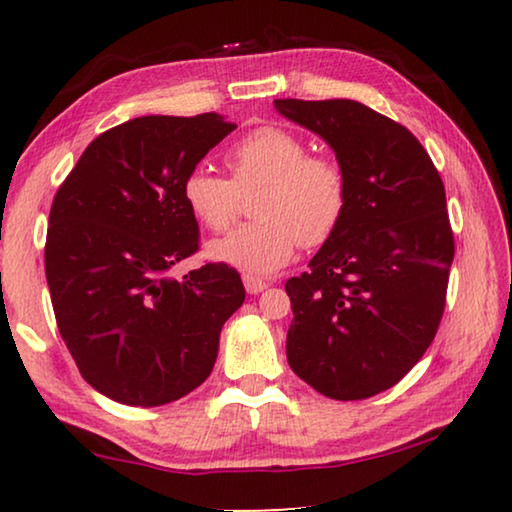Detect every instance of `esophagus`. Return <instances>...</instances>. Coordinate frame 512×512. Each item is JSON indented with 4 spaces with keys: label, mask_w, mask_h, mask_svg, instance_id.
Returning a JSON list of instances; mask_svg holds the SVG:
<instances>
[{
    "label": "esophagus",
    "mask_w": 512,
    "mask_h": 512,
    "mask_svg": "<svg viewBox=\"0 0 512 512\" xmlns=\"http://www.w3.org/2000/svg\"><path fill=\"white\" fill-rule=\"evenodd\" d=\"M244 287H246L250 296H257V293H262L268 287V284L264 280H259V277H255V275L244 273Z\"/></svg>",
    "instance_id": "esophagus-1"
}]
</instances>
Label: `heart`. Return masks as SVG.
Returning a JSON list of instances; mask_svg holds the SVG:
<instances>
[{
  "instance_id": "obj_1",
  "label": "heart",
  "mask_w": 512,
  "mask_h": 512,
  "mask_svg": "<svg viewBox=\"0 0 512 512\" xmlns=\"http://www.w3.org/2000/svg\"><path fill=\"white\" fill-rule=\"evenodd\" d=\"M232 178L207 167L189 171L185 203L205 228L228 230L241 198L253 201L257 223L210 244V255L250 275H271L291 262L298 246H323L348 205V178L327 155H309L300 135L282 126H259L225 153Z\"/></svg>"
}]
</instances>
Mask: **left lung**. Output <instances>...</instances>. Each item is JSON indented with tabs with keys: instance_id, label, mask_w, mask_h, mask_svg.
Listing matches in <instances>:
<instances>
[{
	"instance_id": "8db88e82",
	"label": "left lung",
	"mask_w": 512,
	"mask_h": 512,
	"mask_svg": "<svg viewBox=\"0 0 512 512\" xmlns=\"http://www.w3.org/2000/svg\"><path fill=\"white\" fill-rule=\"evenodd\" d=\"M275 108L323 137L348 178L339 228L284 284L289 366L325 397L366 400L395 386L438 332L454 259L445 185L409 128L359 101Z\"/></svg>"
}]
</instances>
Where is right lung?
Returning <instances> with one entry per match:
<instances>
[{
  "mask_svg": "<svg viewBox=\"0 0 512 512\" xmlns=\"http://www.w3.org/2000/svg\"><path fill=\"white\" fill-rule=\"evenodd\" d=\"M237 124L216 112L137 117L101 133L58 187L45 271L58 332L83 379L128 406H160L210 377L221 327L244 305L241 277L198 250L189 171Z\"/></svg>",
  "mask_w": 512,
  "mask_h": 512,
  "instance_id": "obj_1",
  "label": "right lung"
}]
</instances>
